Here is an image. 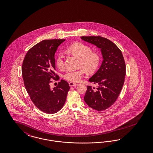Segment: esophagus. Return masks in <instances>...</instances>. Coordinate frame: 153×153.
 I'll use <instances>...</instances> for the list:
<instances>
[{
  "label": "esophagus",
  "mask_w": 153,
  "mask_h": 153,
  "mask_svg": "<svg viewBox=\"0 0 153 153\" xmlns=\"http://www.w3.org/2000/svg\"><path fill=\"white\" fill-rule=\"evenodd\" d=\"M69 86L70 87H73V86H75V85H77V83H75V82H70L69 83Z\"/></svg>",
  "instance_id": "1"
}]
</instances>
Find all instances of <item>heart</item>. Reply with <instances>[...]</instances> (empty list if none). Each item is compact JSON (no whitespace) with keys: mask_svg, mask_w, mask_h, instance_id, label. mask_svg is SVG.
Instances as JSON below:
<instances>
[{"mask_svg":"<svg viewBox=\"0 0 153 153\" xmlns=\"http://www.w3.org/2000/svg\"><path fill=\"white\" fill-rule=\"evenodd\" d=\"M67 51L73 56L80 58L79 66L83 68L88 73H93L97 69L100 62V56L99 53L92 51L89 46L82 43H75L67 48ZM56 64L59 69L64 68V57L59 54L56 58ZM84 73V70H69L64 74L66 80L72 82H78Z\"/></svg>","mask_w":153,"mask_h":153,"instance_id":"b5f03b06","label":"heart"}]
</instances>
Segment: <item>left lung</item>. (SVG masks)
I'll return each mask as SVG.
<instances>
[{"instance_id": "left-lung-1", "label": "left lung", "mask_w": 153, "mask_h": 153, "mask_svg": "<svg viewBox=\"0 0 153 153\" xmlns=\"http://www.w3.org/2000/svg\"><path fill=\"white\" fill-rule=\"evenodd\" d=\"M81 39L100 49L102 61L98 71L89 79L97 85H87L84 97L88 105L97 111H103L117 100L123 85L126 64L122 51L109 39L100 36H81Z\"/></svg>"}]
</instances>
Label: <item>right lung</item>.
<instances>
[{
    "instance_id": "obj_1",
    "label": "right lung",
    "mask_w": 153,
    "mask_h": 153,
    "mask_svg": "<svg viewBox=\"0 0 153 153\" xmlns=\"http://www.w3.org/2000/svg\"><path fill=\"white\" fill-rule=\"evenodd\" d=\"M65 39L44 40L26 53L22 66L25 88L36 107L46 114H54L62 108L70 87L64 80L51 89V79H59L56 70L54 55Z\"/></svg>"
}]
</instances>
